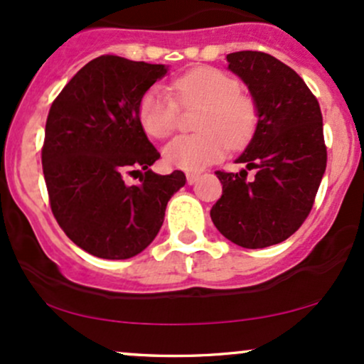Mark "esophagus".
<instances>
[{
    "instance_id": "34e87169",
    "label": "esophagus",
    "mask_w": 364,
    "mask_h": 364,
    "mask_svg": "<svg viewBox=\"0 0 364 364\" xmlns=\"http://www.w3.org/2000/svg\"><path fill=\"white\" fill-rule=\"evenodd\" d=\"M198 174L196 173H188L186 174V181H188V185H195L196 181H198Z\"/></svg>"
}]
</instances>
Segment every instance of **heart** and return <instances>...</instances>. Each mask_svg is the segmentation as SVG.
<instances>
[{"label":"heart","mask_w":364,"mask_h":364,"mask_svg":"<svg viewBox=\"0 0 364 364\" xmlns=\"http://www.w3.org/2000/svg\"><path fill=\"white\" fill-rule=\"evenodd\" d=\"M171 92L183 107H202L196 121V128L202 133L179 136L166 145L164 162L169 168L188 173L202 171L224 156L228 144L241 145L252 135L257 107L231 75L212 66H196L174 78ZM176 102L161 87L145 92L139 118L150 136L166 139L178 128L179 107Z\"/></svg>","instance_id":"heart-1"}]
</instances>
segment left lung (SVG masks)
Instances as JSON below:
<instances>
[{"label":"left lung","instance_id":"8db88e82","mask_svg":"<svg viewBox=\"0 0 364 364\" xmlns=\"http://www.w3.org/2000/svg\"><path fill=\"white\" fill-rule=\"evenodd\" d=\"M225 60L252 94L257 127L236 159L245 169L215 173L223 196L210 217L235 245L267 248L294 235L315 202L327 168L321 111L303 78L277 58L237 51Z\"/></svg>","mask_w":364,"mask_h":364}]
</instances>
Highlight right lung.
Instances as JSON below:
<instances>
[{"instance_id": "right-lung-1", "label": "right lung", "mask_w": 364, "mask_h": 364, "mask_svg": "<svg viewBox=\"0 0 364 364\" xmlns=\"http://www.w3.org/2000/svg\"><path fill=\"white\" fill-rule=\"evenodd\" d=\"M166 73V65L99 56L49 109L43 171L51 210L65 235L94 257L127 260L144 252L186 183L181 171L162 176L150 169L161 154L139 118L144 94ZM135 172L141 185L128 186L124 178Z\"/></svg>"}]
</instances>
